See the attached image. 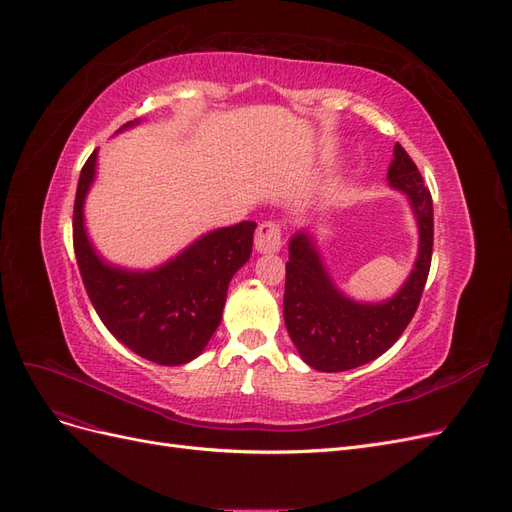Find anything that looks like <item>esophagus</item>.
<instances>
[{
    "mask_svg": "<svg viewBox=\"0 0 512 512\" xmlns=\"http://www.w3.org/2000/svg\"><path fill=\"white\" fill-rule=\"evenodd\" d=\"M254 243L260 254L277 252L282 247V226L273 220H265L262 224H258Z\"/></svg>",
    "mask_w": 512,
    "mask_h": 512,
    "instance_id": "obj_1",
    "label": "esophagus"
}]
</instances>
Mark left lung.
Wrapping results in <instances>:
<instances>
[{"instance_id": "8db88e82", "label": "left lung", "mask_w": 512, "mask_h": 512, "mask_svg": "<svg viewBox=\"0 0 512 512\" xmlns=\"http://www.w3.org/2000/svg\"><path fill=\"white\" fill-rule=\"evenodd\" d=\"M389 183L412 203L421 230L416 265L391 301L354 303L339 292L305 232L290 241L284 320L301 359L318 371H346L378 359L406 331L421 303L433 252V203L408 151L395 145Z\"/></svg>"}]
</instances>
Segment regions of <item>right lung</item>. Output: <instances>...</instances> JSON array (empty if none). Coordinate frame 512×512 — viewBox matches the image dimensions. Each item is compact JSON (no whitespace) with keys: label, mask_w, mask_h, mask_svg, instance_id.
I'll use <instances>...</instances> for the list:
<instances>
[{"label":"right lung","mask_w":512,"mask_h":512,"mask_svg":"<svg viewBox=\"0 0 512 512\" xmlns=\"http://www.w3.org/2000/svg\"><path fill=\"white\" fill-rule=\"evenodd\" d=\"M96 158L98 151L81 170L72 218L76 265L89 301L104 327L138 356L158 365L188 363L218 329L228 282L252 254L256 222L213 230L156 271L111 267L94 252L83 226V200L96 175Z\"/></svg>","instance_id":"right-lung-1"}]
</instances>
